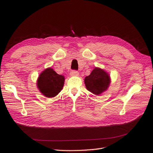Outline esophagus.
Returning <instances> with one entry per match:
<instances>
[{
  "instance_id": "esophagus-1",
  "label": "esophagus",
  "mask_w": 153,
  "mask_h": 153,
  "mask_svg": "<svg viewBox=\"0 0 153 153\" xmlns=\"http://www.w3.org/2000/svg\"><path fill=\"white\" fill-rule=\"evenodd\" d=\"M71 76H78L79 75V73H78L77 71L75 70H72L70 73Z\"/></svg>"
}]
</instances>
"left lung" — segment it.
Wrapping results in <instances>:
<instances>
[{
    "mask_svg": "<svg viewBox=\"0 0 153 153\" xmlns=\"http://www.w3.org/2000/svg\"><path fill=\"white\" fill-rule=\"evenodd\" d=\"M86 89L92 93L100 95L106 91L110 84V76L103 69L95 68L90 75L85 78Z\"/></svg>",
    "mask_w": 153,
    "mask_h": 153,
    "instance_id": "left-lung-1",
    "label": "left lung"
}]
</instances>
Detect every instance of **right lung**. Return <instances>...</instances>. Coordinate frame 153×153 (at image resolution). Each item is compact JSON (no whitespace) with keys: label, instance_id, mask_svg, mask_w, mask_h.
Instances as JSON below:
<instances>
[{"label":"right lung","instance_id":"1","mask_svg":"<svg viewBox=\"0 0 153 153\" xmlns=\"http://www.w3.org/2000/svg\"><path fill=\"white\" fill-rule=\"evenodd\" d=\"M64 76L59 75L52 68H47L41 73L37 81L39 91L47 98H53L62 89Z\"/></svg>","mask_w":153,"mask_h":153}]
</instances>
